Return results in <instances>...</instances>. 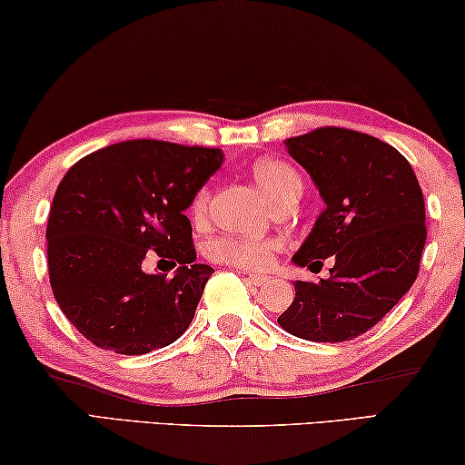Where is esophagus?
Listing matches in <instances>:
<instances>
[{
  "label": "esophagus",
  "mask_w": 465,
  "mask_h": 465,
  "mask_svg": "<svg viewBox=\"0 0 465 465\" xmlns=\"http://www.w3.org/2000/svg\"><path fill=\"white\" fill-rule=\"evenodd\" d=\"M248 282L254 283V286H265V283L269 282V277L261 275V273H251V275H248Z\"/></svg>",
  "instance_id": "34e87169"
}]
</instances>
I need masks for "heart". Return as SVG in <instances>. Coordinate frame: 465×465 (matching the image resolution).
<instances>
[{
  "instance_id": "obj_1",
  "label": "heart",
  "mask_w": 465,
  "mask_h": 465,
  "mask_svg": "<svg viewBox=\"0 0 465 465\" xmlns=\"http://www.w3.org/2000/svg\"><path fill=\"white\" fill-rule=\"evenodd\" d=\"M252 175L259 188L265 193L272 206L283 200H299L302 192L301 175L294 166L277 161V158H262L252 166ZM209 206V190L203 188L192 203V217L203 219ZM275 251V242L269 238H242V235H225L214 240L211 252L214 259L227 262V265L242 269H261L269 265Z\"/></svg>"
}]
</instances>
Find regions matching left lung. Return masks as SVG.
Returning <instances> with one entry per match:
<instances>
[{"label": "left lung", "mask_w": 465, "mask_h": 465, "mask_svg": "<svg viewBox=\"0 0 465 465\" xmlns=\"http://www.w3.org/2000/svg\"><path fill=\"white\" fill-rule=\"evenodd\" d=\"M283 143L325 203L294 265L311 269L331 256L334 267L328 280H296L294 301L277 323L302 341H352L418 277L426 244L418 177L397 148L352 129L322 127Z\"/></svg>", "instance_id": "obj_1"}]
</instances>
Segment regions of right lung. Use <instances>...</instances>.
<instances>
[{"label":"right lung","instance_id":"right-lung-1","mask_svg":"<svg viewBox=\"0 0 465 465\" xmlns=\"http://www.w3.org/2000/svg\"><path fill=\"white\" fill-rule=\"evenodd\" d=\"M223 164V152L129 140L74 163L47 219V267L62 313L89 342L145 355L190 328L214 269L196 261L185 211ZM156 252L178 267L145 274Z\"/></svg>","mask_w":465,"mask_h":465}]
</instances>
